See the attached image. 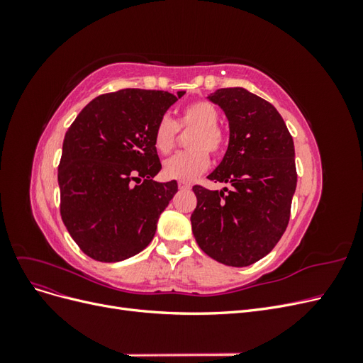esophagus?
<instances>
[{"label":"esophagus","mask_w":363,"mask_h":363,"mask_svg":"<svg viewBox=\"0 0 363 363\" xmlns=\"http://www.w3.org/2000/svg\"><path fill=\"white\" fill-rule=\"evenodd\" d=\"M179 188H180L182 191H184V189H191V188H192V184H191L189 182H179Z\"/></svg>","instance_id":"obj_1"}]
</instances>
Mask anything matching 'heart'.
I'll return each mask as SVG.
<instances>
[{"label": "heart", "instance_id": "heart-1", "mask_svg": "<svg viewBox=\"0 0 363 363\" xmlns=\"http://www.w3.org/2000/svg\"><path fill=\"white\" fill-rule=\"evenodd\" d=\"M219 111L208 101H195L186 106L177 123L162 116L152 131V145L160 155H168L177 139L179 128H195L191 136V151H182L163 163V175L171 180L189 182L208 167V152H219L225 145V133L218 125Z\"/></svg>", "mask_w": 363, "mask_h": 363}]
</instances>
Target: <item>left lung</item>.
Returning <instances> with one entry per match:
<instances>
[{
    "mask_svg": "<svg viewBox=\"0 0 363 363\" xmlns=\"http://www.w3.org/2000/svg\"><path fill=\"white\" fill-rule=\"evenodd\" d=\"M223 108L228 147L208 180L232 184L224 191L194 186L191 215L196 244L228 267H248L276 247L289 223L296 188L295 150L277 108L244 87L207 96Z\"/></svg>",
    "mask_w": 363,
    "mask_h": 363,
    "instance_id": "obj_1",
    "label": "left lung"
}]
</instances>
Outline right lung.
Returning <instances> with one entry per match:
<instances>
[{"label":"right lung","mask_w":363,"mask_h":363,"mask_svg":"<svg viewBox=\"0 0 363 363\" xmlns=\"http://www.w3.org/2000/svg\"><path fill=\"white\" fill-rule=\"evenodd\" d=\"M183 95L145 89L104 94L68 128L57 172L60 215L84 255L119 262L155 238L177 182H152L162 169L152 131Z\"/></svg>","instance_id":"add662e5"}]
</instances>
